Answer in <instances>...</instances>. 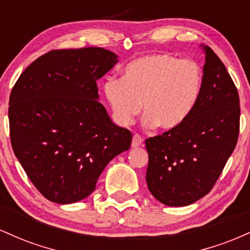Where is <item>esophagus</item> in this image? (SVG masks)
<instances>
[{
    "mask_svg": "<svg viewBox=\"0 0 250 250\" xmlns=\"http://www.w3.org/2000/svg\"><path fill=\"white\" fill-rule=\"evenodd\" d=\"M142 143H143L142 137L140 136V135L135 134L133 136V141H131V147L137 148V147H140V146H142Z\"/></svg>",
    "mask_w": 250,
    "mask_h": 250,
    "instance_id": "34e87169",
    "label": "esophagus"
}]
</instances>
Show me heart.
Instances as JSON below:
<instances>
[{"mask_svg":"<svg viewBox=\"0 0 250 250\" xmlns=\"http://www.w3.org/2000/svg\"><path fill=\"white\" fill-rule=\"evenodd\" d=\"M201 87L202 73L196 62L157 53L129 62L121 80H107L103 90L117 125H130L143 105L145 127L159 125L169 130L188 119Z\"/></svg>","mask_w":250,"mask_h":250,"instance_id":"1","label":"heart"}]
</instances>
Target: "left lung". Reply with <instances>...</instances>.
<instances>
[{
  "instance_id": "left-lung-1",
  "label": "left lung",
  "mask_w": 250,
  "mask_h": 250,
  "mask_svg": "<svg viewBox=\"0 0 250 250\" xmlns=\"http://www.w3.org/2000/svg\"><path fill=\"white\" fill-rule=\"evenodd\" d=\"M202 49V87L191 114L180 127L146 140L149 191L170 207L191 205L211 190L239 137L237 89L211 48Z\"/></svg>"
}]
</instances>
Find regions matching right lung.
<instances>
[{
  "instance_id": "obj_1",
  "label": "right lung",
  "mask_w": 250,
  "mask_h": 250,
  "mask_svg": "<svg viewBox=\"0 0 250 250\" xmlns=\"http://www.w3.org/2000/svg\"><path fill=\"white\" fill-rule=\"evenodd\" d=\"M117 63L99 47L51 50L19 77L9 99L10 141L29 180L60 205L95 190L114 157L130 148L131 133L109 117L96 81Z\"/></svg>"
}]
</instances>
